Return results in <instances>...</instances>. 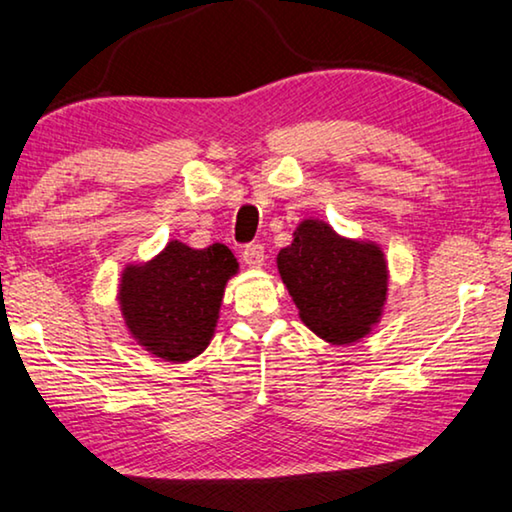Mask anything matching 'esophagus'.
Instances as JSON below:
<instances>
[{
	"instance_id": "esophagus-1",
	"label": "esophagus",
	"mask_w": 512,
	"mask_h": 512,
	"mask_svg": "<svg viewBox=\"0 0 512 512\" xmlns=\"http://www.w3.org/2000/svg\"><path fill=\"white\" fill-rule=\"evenodd\" d=\"M242 261L247 268H261L265 261L263 244H247V247L242 249Z\"/></svg>"
}]
</instances>
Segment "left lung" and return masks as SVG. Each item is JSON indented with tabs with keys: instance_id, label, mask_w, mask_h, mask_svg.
<instances>
[{
	"instance_id": "left-lung-1",
	"label": "left lung",
	"mask_w": 512,
	"mask_h": 512,
	"mask_svg": "<svg viewBox=\"0 0 512 512\" xmlns=\"http://www.w3.org/2000/svg\"><path fill=\"white\" fill-rule=\"evenodd\" d=\"M300 321L328 344H353L381 323L390 272L381 244L346 238L328 221L302 219L277 254Z\"/></svg>"
}]
</instances>
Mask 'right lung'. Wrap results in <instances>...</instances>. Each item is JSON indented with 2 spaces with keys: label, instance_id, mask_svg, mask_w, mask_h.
I'll return each instance as SVG.
<instances>
[{
  "label": "right lung",
  "instance_id": "obj_1",
  "mask_svg": "<svg viewBox=\"0 0 512 512\" xmlns=\"http://www.w3.org/2000/svg\"><path fill=\"white\" fill-rule=\"evenodd\" d=\"M240 270L226 244L194 249L170 240L145 263H127L117 305L133 342L164 362H187L210 346L228 279Z\"/></svg>",
  "mask_w": 512,
  "mask_h": 512
}]
</instances>
